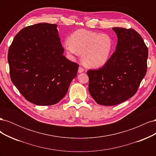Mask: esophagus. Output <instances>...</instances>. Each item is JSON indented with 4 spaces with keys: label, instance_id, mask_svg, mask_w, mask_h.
Returning a JSON list of instances; mask_svg holds the SVG:
<instances>
[{
    "label": "esophagus",
    "instance_id": "1",
    "mask_svg": "<svg viewBox=\"0 0 156 156\" xmlns=\"http://www.w3.org/2000/svg\"><path fill=\"white\" fill-rule=\"evenodd\" d=\"M84 69L83 67L79 66V69H78V72H79V73H82V72H84Z\"/></svg>",
    "mask_w": 156,
    "mask_h": 156
}]
</instances>
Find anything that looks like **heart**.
<instances>
[{
    "instance_id": "obj_1",
    "label": "heart",
    "mask_w": 156,
    "mask_h": 156,
    "mask_svg": "<svg viewBox=\"0 0 156 156\" xmlns=\"http://www.w3.org/2000/svg\"><path fill=\"white\" fill-rule=\"evenodd\" d=\"M64 45L69 56L82 55V60L88 67L98 68L105 65L113 49L111 37L104 33L79 29L69 36Z\"/></svg>"
}]
</instances>
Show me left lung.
<instances>
[{
  "mask_svg": "<svg viewBox=\"0 0 156 156\" xmlns=\"http://www.w3.org/2000/svg\"><path fill=\"white\" fill-rule=\"evenodd\" d=\"M116 51L99 69H90L88 90L101 105L119 104L133 96L147 70L148 50L143 39L133 29L115 27Z\"/></svg>",
  "mask_w": 156,
  "mask_h": 156,
  "instance_id": "obj_1",
  "label": "left lung"
}]
</instances>
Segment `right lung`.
Wrapping results in <instances>:
<instances>
[{
  "label": "right lung",
  "instance_id": "add662e5",
  "mask_svg": "<svg viewBox=\"0 0 156 156\" xmlns=\"http://www.w3.org/2000/svg\"><path fill=\"white\" fill-rule=\"evenodd\" d=\"M56 24L23 28L14 37L8 60L12 83L27 101L51 105L66 94L79 64L63 55Z\"/></svg>",
  "mask_w": 156,
  "mask_h": 156
}]
</instances>
